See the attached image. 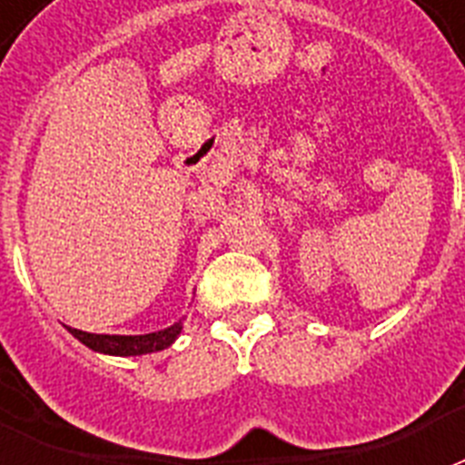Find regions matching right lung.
<instances>
[{
	"instance_id": "right-lung-1",
	"label": "right lung",
	"mask_w": 465,
	"mask_h": 465,
	"mask_svg": "<svg viewBox=\"0 0 465 465\" xmlns=\"http://www.w3.org/2000/svg\"><path fill=\"white\" fill-rule=\"evenodd\" d=\"M66 330L81 341L86 344L94 351H101V354H111V357H141V354H151V351H161V349H168L173 341L178 340V334L183 330V322H175L171 327H165L161 331H151V334H91V331L74 330V327H66Z\"/></svg>"
}]
</instances>
